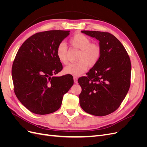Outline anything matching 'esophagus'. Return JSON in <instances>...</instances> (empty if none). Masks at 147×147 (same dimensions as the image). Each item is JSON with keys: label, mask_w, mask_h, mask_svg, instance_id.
<instances>
[{"label": "esophagus", "mask_w": 147, "mask_h": 147, "mask_svg": "<svg viewBox=\"0 0 147 147\" xmlns=\"http://www.w3.org/2000/svg\"><path fill=\"white\" fill-rule=\"evenodd\" d=\"M74 81L75 83H78V78L77 77H74Z\"/></svg>", "instance_id": "esophagus-1"}]
</instances>
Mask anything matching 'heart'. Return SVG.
Masks as SVG:
<instances>
[{"label": "heart", "instance_id": "obj_1", "mask_svg": "<svg viewBox=\"0 0 147 147\" xmlns=\"http://www.w3.org/2000/svg\"><path fill=\"white\" fill-rule=\"evenodd\" d=\"M70 42L74 47L80 49V52L77 57V63L69 64L64 71L66 74L80 76L86 72L88 65L93 67L97 63L101 54L100 48L97 44L91 43L90 38L82 34L74 35ZM56 56L61 63H67V47L64 42H61L57 46Z\"/></svg>", "mask_w": 147, "mask_h": 147}]
</instances>
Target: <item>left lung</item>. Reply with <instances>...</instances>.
I'll use <instances>...</instances> for the list:
<instances>
[{"label":"left lung","mask_w":147,"mask_h":147,"mask_svg":"<svg viewBox=\"0 0 147 147\" xmlns=\"http://www.w3.org/2000/svg\"><path fill=\"white\" fill-rule=\"evenodd\" d=\"M99 42V61L78 80L82 87L80 105L86 113L102 117L115 112L125 98L130 87L131 64L125 48L109 32L82 30Z\"/></svg>","instance_id":"obj_1"}]
</instances>
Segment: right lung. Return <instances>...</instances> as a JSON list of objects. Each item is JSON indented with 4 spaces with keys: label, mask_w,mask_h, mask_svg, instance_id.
Masks as SVG:
<instances>
[{
    "label": "right lung",
    "mask_w": 147,
    "mask_h": 147,
    "mask_svg": "<svg viewBox=\"0 0 147 147\" xmlns=\"http://www.w3.org/2000/svg\"><path fill=\"white\" fill-rule=\"evenodd\" d=\"M69 30L38 32L22 44L13 61L11 75L17 98L31 112L51 113L58 110L63 96L74 84L73 77H55L63 69L56 56Z\"/></svg>",
    "instance_id": "obj_1"
}]
</instances>
